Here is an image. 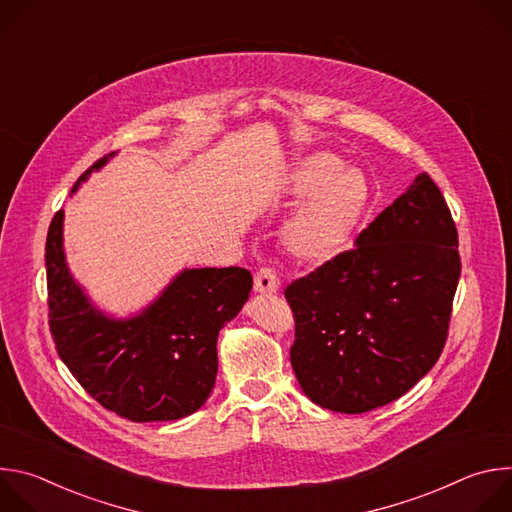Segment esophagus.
<instances>
[{"mask_svg": "<svg viewBox=\"0 0 512 512\" xmlns=\"http://www.w3.org/2000/svg\"><path fill=\"white\" fill-rule=\"evenodd\" d=\"M279 289V275L271 267H261L255 273V291L259 294H275Z\"/></svg>", "mask_w": 512, "mask_h": 512, "instance_id": "obj_1", "label": "esophagus"}]
</instances>
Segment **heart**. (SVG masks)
I'll list each match as a JSON object with an SVG mask.
<instances>
[{"label": "heart", "mask_w": 512, "mask_h": 512, "mask_svg": "<svg viewBox=\"0 0 512 512\" xmlns=\"http://www.w3.org/2000/svg\"><path fill=\"white\" fill-rule=\"evenodd\" d=\"M332 154L304 158L289 176V194L304 198L285 227L287 249L306 261H326L350 241L369 198L362 174L340 168Z\"/></svg>", "instance_id": "1"}]
</instances>
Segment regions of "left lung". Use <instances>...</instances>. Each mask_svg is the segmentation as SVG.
<instances>
[{
    "mask_svg": "<svg viewBox=\"0 0 512 512\" xmlns=\"http://www.w3.org/2000/svg\"><path fill=\"white\" fill-rule=\"evenodd\" d=\"M460 271L452 212L423 172L348 251L285 287L304 393L338 413L405 395L446 346Z\"/></svg>",
    "mask_w": 512,
    "mask_h": 512,
    "instance_id": "1",
    "label": "left lung"
}]
</instances>
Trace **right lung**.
I'll return each instance as SVG.
<instances>
[{
  "label": "right lung",
  "instance_id": "add662e5",
  "mask_svg": "<svg viewBox=\"0 0 512 512\" xmlns=\"http://www.w3.org/2000/svg\"><path fill=\"white\" fill-rule=\"evenodd\" d=\"M93 164L77 186L99 170ZM48 324L58 356L105 409L135 423L174 421L200 409L216 379V338L249 298L243 267L186 269L141 316H101L68 275L62 253V210L46 237Z\"/></svg>",
  "mask_w": 512,
  "mask_h": 512
}]
</instances>
